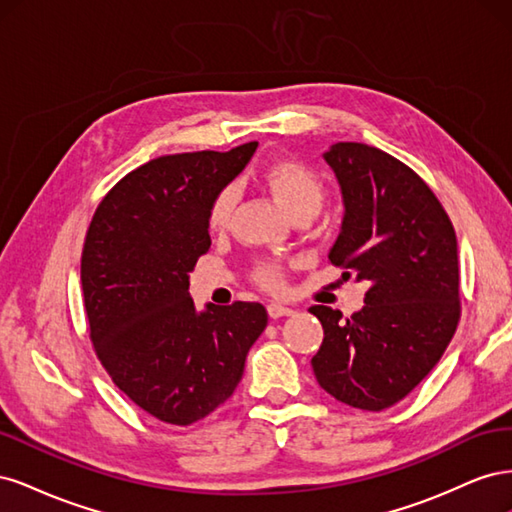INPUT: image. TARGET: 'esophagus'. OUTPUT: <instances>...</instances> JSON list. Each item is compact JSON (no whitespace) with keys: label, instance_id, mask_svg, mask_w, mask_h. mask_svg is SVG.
<instances>
[{"label":"esophagus","instance_id":"esophagus-1","mask_svg":"<svg viewBox=\"0 0 512 512\" xmlns=\"http://www.w3.org/2000/svg\"><path fill=\"white\" fill-rule=\"evenodd\" d=\"M267 312H269V316H271L273 320H277V318H284V316H292L294 309H292V307H286V305H280V303H271V305L267 307Z\"/></svg>","mask_w":512,"mask_h":512}]
</instances>
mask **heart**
<instances>
[{
	"instance_id": "b5f03b06",
	"label": "heart",
	"mask_w": 512,
	"mask_h": 512,
	"mask_svg": "<svg viewBox=\"0 0 512 512\" xmlns=\"http://www.w3.org/2000/svg\"><path fill=\"white\" fill-rule=\"evenodd\" d=\"M260 177L275 196L277 203L294 220H312L320 211L324 198H327V183H324V179L316 170L297 160H275L262 168ZM235 203L237 192L232 185H226V188L213 196L207 209V226L211 232H222L228 226ZM252 277L256 284L273 292H280L286 284L284 269L275 260L258 262Z\"/></svg>"
}]
</instances>
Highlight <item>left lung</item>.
<instances>
[{"label": "left lung", "mask_w": 512, "mask_h": 512, "mask_svg": "<svg viewBox=\"0 0 512 512\" xmlns=\"http://www.w3.org/2000/svg\"><path fill=\"white\" fill-rule=\"evenodd\" d=\"M324 160L346 215L329 262L369 284L350 318L309 307L324 329L312 359L318 384L342 404L380 412L438 365L461 318L457 237L448 213L410 166L363 143H337Z\"/></svg>", "instance_id": "obj_1"}]
</instances>
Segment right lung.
Segmentation results:
<instances>
[{"instance_id": "add662e5", "label": "right lung", "mask_w": 512, "mask_h": 512, "mask_svg": "<svg viewBox=\"0 0 512 512\" xmlns=\"http://www.w3.org/2000/svg\"><path fill=\"white\" fill-rule=\"evenodd\" d=\"M258 143L162 156L119 179L89 222L81 284L98 361L130 401L188 427L235 393L267 327L260 303L196 312L190 273L209 252L207 209Z\"/></svg>"}]
</instances>
